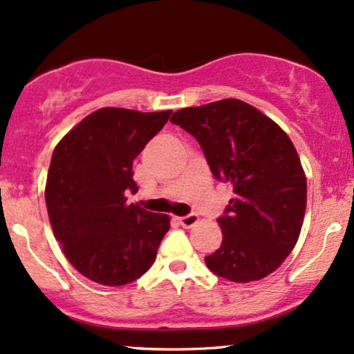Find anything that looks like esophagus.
I'll return each mask as SVG.
<instances>
[{"label": "esophagus", "mask_w": 354, "mask_h": 354, "mask_svg": "<svg viewBox=\"0 0 354 354\" xmlns=\"http://www.w3.org/2000/svg\"><path fill=\"white\" fill-rule=\"evenodd\" d=\"M178 221H180L181 227L189 228V227H193V225H195L196 221H198V215H196V213H189V215L180 216V218H178Z\"/></svg>", "instance_id": "1"}]
</instances>
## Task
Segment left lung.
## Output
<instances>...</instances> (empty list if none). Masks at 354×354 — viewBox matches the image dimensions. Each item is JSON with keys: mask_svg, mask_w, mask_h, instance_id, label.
I'll return each instance as SVG.
<instances>
[{"mask_svg": "<svg viewBox=\"0 0 354 354\" xmlns=\"http://www.w3.org/2000/svg\"><path fill=\"white\" fill-rule=\"evenodd\" d=\"M171 122L196 139L216 180L234 185L218 218L221 245L205 257L208 269L232 282L272 274L296 245L308 196L289 136L239 99L181 109Z\"/></svg>", "mask_w": 354, "mask_h": 354, "instance_id": "left-lung-1", "label": "left lung"}]
</instances>
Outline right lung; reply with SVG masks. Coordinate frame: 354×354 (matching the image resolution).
Listing matches in <instances>:
<instances>
[{
	"instance_id": "right-lung-1",
	"label": "right lung",
	"mask_w": 354,
	"mask_h": 354,
	"mask_svg": "<svg viewBox=\"0 0 354 354\" xmlns=\"http://www.w3.org/2000/svg\"><path fill=\"white\" fill-rule=\"evenodd\" d=\"M171 111L104 107L58 142L45 201L53 235L80 274L102 286H126L149 270L169 216L127 203L136 193L133 161L165 127Z\"/></svg>"
}]
</instances>
